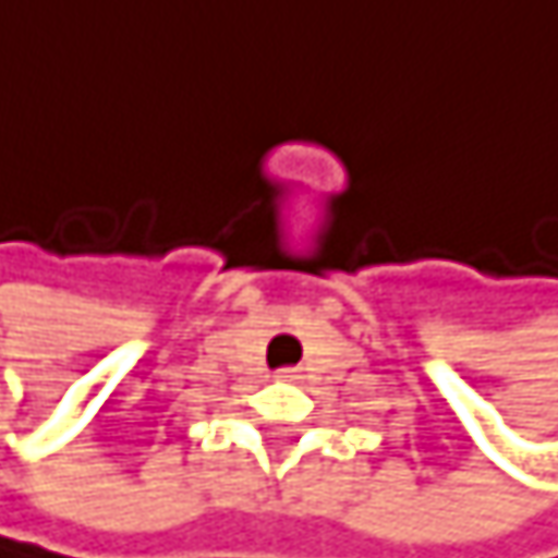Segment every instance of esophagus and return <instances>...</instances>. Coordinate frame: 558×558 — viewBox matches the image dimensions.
<instances>
[{"instance_id": "esophagus-1", "label": "esophagus", "mask_w": 558, "mask_h": 558, "mask_svg": "<svg viewBox=\"0 0 558 558\" xmlns=\"http://www.w3.org/2000/svg\"><path fill=\"white\" fill-rule=\"evenodd\" d=\"M277 380H284V384H294V380H301V374H298L294 367H288V371H281V374H277Z\"/></svg>"}]
</instances>
